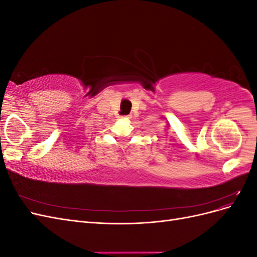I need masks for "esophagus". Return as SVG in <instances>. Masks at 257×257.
I'll return each mask as SVG.
<instances>
[{
	"mask_svg": "<svg viewBox=\"0 0 257 257\" xmlns=\"http://www.w3.org/2000/svg\"><path fill=\"white\" fill-rule=\"evenodd\" d=\"M121 119H128V115H122Z\"/></svg>",
	"mask_w": 257,
	"mask_h": 257,
	"instance_id": "1",
	"label": "esophagus"
}]
</instances>
